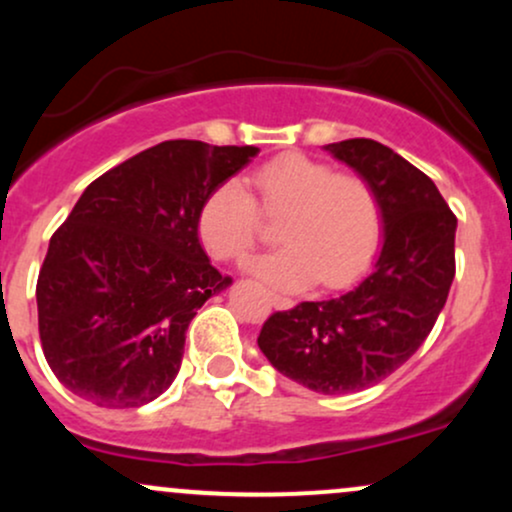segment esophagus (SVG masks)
I'll use <instances>...</instances> for the list:
<instances>
[{
  "mask_svg": "<svg viewBox=\"0 0 512 512\" xmlns=\"http://www.w3.org/2000/svg\"><path fill=\"white\" fill-rule=\"evenodd\" d=\"M269 301H272L274 308H281V310L291 308V305H293L291 298H286V296H276V293H272V298H269Z\"/></svg>",
  "mask_w": 512,
  "mask_h": 512,
  "instance_id": "34e87169",
  "label": "esophagus"
}]
</instances>
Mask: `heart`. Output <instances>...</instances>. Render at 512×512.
Listing matches in <instances>:
<instances>
[{
  "mask_svg": "<svg viewBox=\"0 0 512 512\" xmlns=\"http://www.w3.org/2000/svg\"><path fill=\"white\" fill-rule=\"evenodd\" d=\"M276 219L284 248L250 262V272L276 289L354 281L380 243V204L368 180L334 173L330 163L284 154L252 170L250 192L236 180L209 192L197 214L204 250L223 262L243 260L262 233V217Z\"/></svg>",
  "mask_w": 512,
  "mask_h": 512,
  "instance_id": "b5f03b06",
  "label": "heart"
}]
</instances>
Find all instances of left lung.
I'll use <instances>...</instances> for the list:
<instances>
[{
    "mask_svg": "<svg viewBox=\"0 0 512 512\" xmlns=\"http://www.w3.org/2000/svg\"><path fill=\"white\" fill-rule=\"evenodd\" d=\"M325 149L378 195L383 250L354 289L269 315L257 344L298 385L349 395L395 373L431 334L455 279L457 216L390 146L346 139Z\"/></svg>",
    "mask_w": 512,
    "mask_h": 512,
    "instance_id": "obj_1",
    "label": "left lung"
}]
</instances>
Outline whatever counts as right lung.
I'll use <instances>...</instances> for the list:
<instances>
[{
	"mask_svg": "<svg viewBox=\"0 0 512 512\" xmlns=\"http://www.w3.org/2000/svg\"><path fill=\"white\" fill-rule=\"evenodd\" d=\"M255 154L170 139L86 187L35 286L45 361L67 390L105 409L168 390L190 320L233 281L199 245V207Z\"/></svg>",
	"mask_w": 512,
	"mask_h": 512,
	"instance_id": "right-lung-1",
	"label": "right lung"
}]
</instances>
